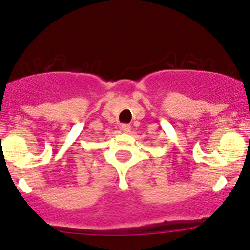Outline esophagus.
<instances>
[{"label":"esophagus","mask_w":250,"mask_h":250,"mask_svg":"<svg viewBox=\"0 0 250 250\" xmlns=\"http://www.w3.org/2000/svg\"><path fill=\"white\" fill-rule=\"evenodd\" d=\"M121 129H122V132H125V133H129L130 132V125H121Z\"/></svg>","instance_id":"34e87169"}]
</instances>
